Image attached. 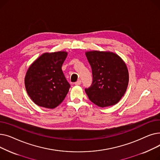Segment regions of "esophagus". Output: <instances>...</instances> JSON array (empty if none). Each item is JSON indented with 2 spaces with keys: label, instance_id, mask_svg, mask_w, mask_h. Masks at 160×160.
Instances as JSON below:
<instances>
[{
  "label": "esophagus",
  "instance_id": "esophagus-1",
  "mask_svg": "<svg viewBox=\"0 0 160 160\" xmlns=\"http://www.w3.org/2000/svg\"><path fill=\"white\" fill-rule=\"evenodd\" d=\"M81 80H78V81H77V82H76L75 83H74V84L75 85H77V86H79V85H80L81 84Z\"/></svg>",
  "mask_w": 160,
  "mask_h": 160
}]
</instances>
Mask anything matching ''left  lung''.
I'll list each match as a JSON object with an SVG mask.
<instances>
[{
	"label": "left lung",
	"mask_w": 160,
	"mask_h": 160,
	"mask_svg": "<svg viewBox=\"0 0 160 160\" xmlns=\"http://www.w3.org/2000/svg\"><path fill=\"white\" fill-rule=\"evenodd\" d=\"M91 67L93 82L85 91L91 101L99 107L118 102L127 91L128 71L122 59L110 52L86 53Z\"/></svg>",
	"instance_id": "left-lung-1"
}]
</instances>
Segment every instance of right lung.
Instances as JSON below:
<instances>
[{
    "mask_svg": "<svg viewBox=\"0 0 160 160\" xmlns=\"http://www.w3.org/2000/svg\"><path fill=\"white\" fill-rule=\"evenodd\" d=\"M67 56L63 51L45 53L30 66L25 87L37 105L52 109L63 102L71 87L62 69Z\"/></svg>",
    "mask_w": 160,
    "mask_h": 160,
    "instance_id": "right-lung-1",
    "label": "right lung"
}]
</instances>
